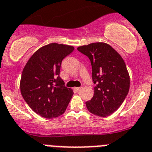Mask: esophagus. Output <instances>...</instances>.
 <instances>
[{"label": "esophagus", "instance_id": "34e87169", "mask_svg": "<svg viewBox=\"0 0 152 152\" xmlns=\"http://www.w3.org/2000/svg\"><path fill=\"white\" fill-rule=\"evenodd\" d=\"M74 89L76 91H79L82 89V88H74Z\"/></svg>", "mask_w": 152, "mask_h": 152}]
</instances>
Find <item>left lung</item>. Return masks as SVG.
Segmentation results:
<instances>
[{
  "instance_id": "obj_1",
  "label": "left lung",
  "mask_w": 152,
  "mask_h": 152,
  "mask_svg": "<svg viewBox=\"0 0 152 152\" xmlns=\"http://www.w3.org/2000/svg\"><path fill=\"white\" fill-rule=\"evenodd\" d=\"M77 49L90 59L92 79L97 84L86 107L100 117L110 115L122 104L130 88V76L122 57L103 42L79 46Z\"/></svg>"
}]
</instances>
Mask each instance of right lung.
Here are the masks:
<instances>
[{
  "label": "right lung",
  "mask_w": 152,
  "mask_h": 152,
  "mask_svg": "<svg viewBox=\"0 0 152 152\" xmlns=\"http://www.w3.org/2000/svg\"><path fill=\"white\" fill-rule=\"evenodd\" d=\"M74 47L56 42L37 50L25 64L20 80V91L31 109L45 118L64 113L73 97L59 76L61 61Z\"/></svg>",
  "instance_id": "right-lung-1"
}]
</instances>
